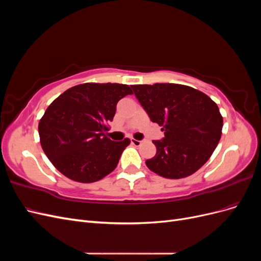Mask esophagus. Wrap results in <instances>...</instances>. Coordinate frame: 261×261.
Returning a JSON list of instances; mask_svg holds the SVG:
<instances>
[{
    "instance_id": "esophagus-1",
    "label": "esophagus",
    "mask_w": 261,
    "mask_h": 261,
    "mask_svg": "<svg viewBox=\"0 0 261 261\" xmlns=\"http://www.w3.org/2000/svg\"><path fill=\"white\" fill-rule=\"evenodd\" d=\"M130 141H132V144H133L134 146H139V145L143 144V140H137V139H135V138H132Z\"/></svg>"
}]
</instances>
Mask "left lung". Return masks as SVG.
Returning a JSON list of instances; mask_svg holds the SVG:
<instances>
[{
  "label": "left lung",
  "instance_id": "left-lung-1",
  "mask_svg": "<svg viewBox=\"0 0 261 261\" xmlns=\"http://www.w3.org/2000/svg\"><path fill=\"white\" fill-rule=\"evenodd\" d=\"M132 88L150 120L164 132L163 139L152 141L156 153L146 161L149 170L172 179L199 170L222 135L223 118L216 102L185 85H133Z\"/></svg>",
  "mask_w": 261,
  "mask_h": 261
}]
</instances>
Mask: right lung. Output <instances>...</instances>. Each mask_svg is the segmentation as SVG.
<instances>
[{
	"instance_id": "obj_1",
	"label": "right lung",
	"mask_w": 261,
	"mask_h": 261,
	"mask_svg": "<svg viewBox=\"0 0 261 261\" xmlns=\"http://www.w3.org/2000/svg\"><path fill=\"white\" fill-rule=\"evenodd\" d=\"M133 94L128 85L86 83L63 92L45 110L38 125L44 153L63 175L93 183L110 174L130 143L110 139L118 100Z\"/></svg>"
}]
</instances>
